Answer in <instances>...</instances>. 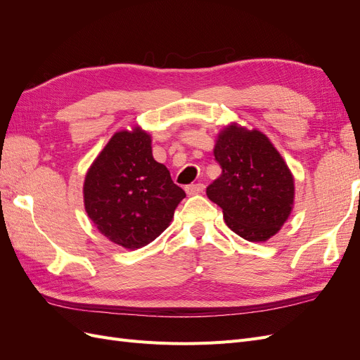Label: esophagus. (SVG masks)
Listing matches in <instances>:
<instances>
[{
  "label": "esophagus",
  "instance_id": "34e87169",
  "mask_svg": "<svg viewBox=\"0 0 360 360\" xmlns=\"http://www.w3.org/2000/svg\"><path fill=\"white\" fill-rule=\"evenodd\" d=\"M188 195H197L201 193L204 191V184L202 183H195V184H189V186L184 188Z\"/></svg>",
  "mask_w": 360,
  "mask_h": 360
}]
</instances>
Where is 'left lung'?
I'll return each instance as SVG.
<instances>
[{
    "label": "left lung",
    "mask_w": 360,
    "mask_h": 360,
    "mask_svg": "<svg viewBox=\"0 0 360 360\" xmlns=\"http://www.w3.org/2000/svg\"><path fill=\"white\" fill-rule=\"evenodd\" d=\"M222 168L207 188L231 230L249 242H266L288 219L294 181L284 159L258 130L228 126L214 146Z\"/></svg>",
    "instance_id": "left-lung-1"
}]
</instances>
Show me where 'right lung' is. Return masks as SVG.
<instances>
[{
    "label": "right lung",
    "instance_id": "right-lung-1",
    "mask_svg": "<svg viewBox=\"0 0 360 360\" xmlns=\"http://www.w3.org/2000/svg\"><path fill=\"white\" fill-rule=\"evenodd\" d=\"M186 193L151 155L141 129L117 132L93 162L84 183V204L103 236L126 249L153 242L169 225Z\"/></svg>",
    "mask_w": 360,
    "mask_h": 360
}]
</instances>
